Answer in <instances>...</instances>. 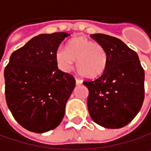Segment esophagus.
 <instances>
[{"instance_id":"1","label":"esophagus","mask_w":151,"mask_h":151,"mask_svg":"<svg viewBox=\"0 0 151 151\" xmlns=\"http://www.w3.org/2000/svg\"><path fill=\"white\" fill-rule=\"evenodd\" d=\"M76 85H81L83 82H82V80H80V79L76 78Z\"/></svg>"}]
</instances>
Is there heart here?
<instances>
[{
    "instance_id": "1",
    "label": "heart",
    "mask_w": 151,
    "mask_h": 151,
    "mask_svg": "<svg viewBox=\"0 0 151 151\" xmlns=\"http://www.w3.org/2000/svg\"><path fill=\"white\" fill-rule=\"evenodd\" d=\"M59 67L67 71L76 60L77 73L87 79H96L107 68L108 57L105 49L95 41L86 37H76L65 47H59L56 53Z\"/></svg>"
}]
</instances>
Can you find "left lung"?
Returning <instances> with one entry per match:
<instances>
[{
  "label": "left lung",
  "instance_id": "8db88e82",
  "mask_svg": "<svg viewBox=\"0 0 151 151\" xmlns=\"http://www.w3.org/2000/svg\"><path fill=\"white\" fill-rule=\"evenodd\" d=\"M108 57L104 75L85 81L88 88L87 107L93 121L108 129L130 123L144 101L145 74L135 51L121 40L105 34H93Z\"/></svg>",
  "mask_w": 151,
  "mask_h": 151
}]
</instances>
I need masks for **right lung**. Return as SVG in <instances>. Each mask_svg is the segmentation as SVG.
Returning <instances> with one entry per match:
<instances>
[{"instance_id":"right-lung-1","label":"right lung","mask_w":151,"mask_h":151,"mask_svg":"<svg viewBox=\"0 0 151 151\" xmlns=\"http://www.w3.org/2000/svg\"><path fill=\"white\" fill-rule=\"evenodd\" d=\"M70 34H40L12 54L4 70L6 103L26 130L43 133L62 122L75 78L60 71L56 58L60 43Z\"/></svg>"}]
</instances>
